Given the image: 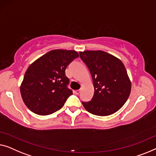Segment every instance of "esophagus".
Here are the masks:
<instances>
[{"instance_id": "1", "label": "esophagus", "mask_w": 156, "mask_h": 156, "mask_svg": "<svg viewBox=\"0 0 156 156\" xmlns=\"http://www.w3.org/2000/svg\"><path fill=\"white\" fill-rule=\"evenodd\" d=\"M80 93V90H76L74 91V93L76 94V95H79V93Z\"/></svg>"}]
</instances>
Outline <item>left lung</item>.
I'll return each instance as SVG.
<instances>
[{
    "label": "left lung",
    "instance_id": "1",
    "mask_svg": "<svg viewBox=\"0 0 156 156\" xmlns=\"http://www.w3.org/2000/svg\"><path fill=\"white\" fill-rule=\"evenodd\" d=\"M80 57L90 72L94 95L89 102H82L85 109L98 116L117 112L128 100L131 84L123 63L103 51H80Z\"/></svg>",
    "mask_w": 156,
    "mask_h": 156
}]
</instances>
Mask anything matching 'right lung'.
I'll return each mask as SVG.
<instances>
[{
	"instance_id": "right-lung-1",
	"label": "right lung",
	"mask_w": 156,
	"mask_h": 156,
	"mask_svg": "<svg viewBox=\"0 0 156 156\" xmlns=\"http://www.w3.org/2000/svg\"><path fill=\"white\" fill-rule=\"evenodd\" d=\"M79 56L73 50L54 49L30 66L20 86L23 102L32 112L48 115L62 108L73 94L68 87L69 79L65 71Z\"/></svg>"
}]
</instances>
